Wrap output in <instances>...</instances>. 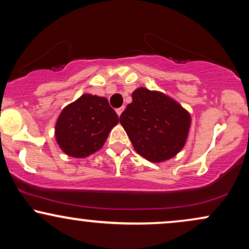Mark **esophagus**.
<instances>
[{"instance_id": "obj_1", "label": "esophagus", "mask_w": 249, "mask_h": 249, "mask_svg": "<svg viewBox=\"0 0 249 249\" xmlns=\"http://www.w3.org/2000/svg\"><path fill=\"white\" fill-rule=\"evenodd\" d=\"M124 107H119V108H117L116 110V112H117V115H118V117H121V115H122V112L123 111H124Z\"/></svg>"}]
</instances>
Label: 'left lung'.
Listing matches in <instances>:
<instances>
[{
	"label": "left lung",
	"instance_id": "1",
	"mask_svg": "<svg viewBox=\"0 0 249 249\" xmlns=\"http://www.w3.org/2000/svg\"><path fill=\"white\" fill-rule=\"evenodd\" d=\"M119 121L134 150L152 162L173 158L184 147L191 126L190 113L179 103L145 88L132 93Z\"/></svg>",
	"mask_w": 249,
	"mask_h": 249
}]
</instances>
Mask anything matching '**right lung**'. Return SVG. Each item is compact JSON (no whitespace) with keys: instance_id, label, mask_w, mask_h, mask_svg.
<instances>
[{"instance_id":"right-lung-1","label":"right lung","mask_w":249,"mask_h":249,"mask_svg":"<svg viewBox=\"0 0 249 249\" xmlns=\"http://www.w3.org/2000/svg\"><path fill=\"white\" fill-rule=\"evenodd\" d=\"M118 122L107 98L85 93L63 108L56 123V141L65 154L85 158L101 150Z\"/></svg>"}]
</instances>
